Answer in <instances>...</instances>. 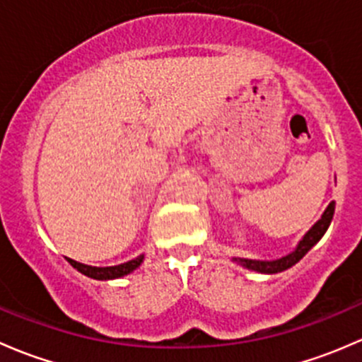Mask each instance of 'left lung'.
<instances>
[{
	"mask_svg": "<svg viewBox=\"0 0 362 362\" xmlns=\"http://www.w3.org/2000/svg\"><path fill=\"white\" fill-rule=\"evenodd\" d=\"M334 215V202L329 203V206L326 208V211L322 214V217L313 224V228L303 236L301 242L298 243L294 252H291L289 255H284V257L275 259V261H255V259H243V257H233V261L238 262L243 268L252 269V272L257 273H268V275H273V273H280L284 269H289L291 266H294L296 262L301 261L303 255L306 254L320 238L324 236V233L329 228L331 221H333Z\"/></svg>",
	"mask_w": 362,
	"mask_h": 362,
	"instance_id": "1",
	"label": "left lung"
}]
</instances>
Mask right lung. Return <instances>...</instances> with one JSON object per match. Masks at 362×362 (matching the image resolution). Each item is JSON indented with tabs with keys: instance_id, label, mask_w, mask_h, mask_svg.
I'll return each mask as SVG.
<instances>
[{
	"instance_id": "right-lung-1",
	"label": "right lung",
	"mask_w": 362,
	"mask_h": 362,
	"mask_svg": "<svg viewBox=\"0 0 362 362\" xmlns=\"http://www.w3.org/2000/svg\"><path fill=\"white\" fill-rule=\"evenodd\" d=\"M68 262L73 266L75 269H78L82 275L89 276V279H96V280H112V279H120L124 275H129L131 272L138 268V266L144 262V255H138L136 259L133 261H127L124 264H117V266H107V268H98V266H87L82 264V262H76L73 259L68 257Z\"/></svg>"
}]
</instances>
